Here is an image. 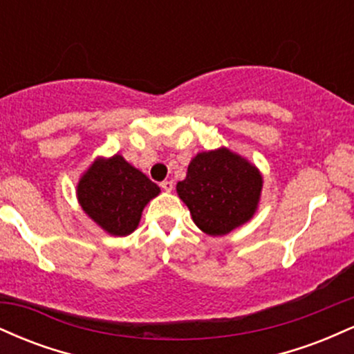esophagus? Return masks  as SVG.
<instances>
[{
  "mask_svg": "<svg viewBox=\"0 0 354 354\" xmlns=\"http://www.w3.org/2000/svg\"><path fill=\"white\" fill-rule=\"evenodd\" d=\"M161 188H163L165 191H171L173 189V181L171 180H165L163 183H161Z\"/></svg>",
  "mask_w": 354,
  "mask_h": 354,
  "instance_id": "1",
  "label": "esophagus"
}]
</instances>
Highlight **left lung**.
<instances>
[{
	"mask_svg": "<svg viewBox=\"0 0 354 354\" xmlns=\"http://www.w3.org/2000/svg\"><path fill=\"white\" fill-rule=\"evenodd\" d=\"M263 176L254 165L228 148L198 153L176 185L194 225L223 236L250 221L261 196Z\"/></svg>",
	"mask_w": 354,
	"mask_h": 354,
	"instance_id": "8db88e82",
	"label": "left lung"
}]
</instances>
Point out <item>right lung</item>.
Returning <instances> with one entry per match:
<instances>
[{
  "mask_svg": "<svg viewBox=\"0 0 354 354\" xmlns=\"http://www.w3.org/2000/svg\"><path fill=\"white\" fill-rule=\"evenodd\" d=\"M76 194L81 208L96 225L113 236H128L160 188L121 154H115L95 160L80 178Z\"/></svg>",
  "mask_w": 354,
  "mask_h": 354,
  "instance_id": "obj_1",
  "label": "right lung"
}]
</instances>
